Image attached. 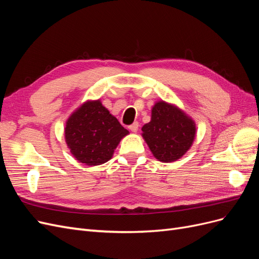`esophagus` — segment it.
<instances>
[{
  "label": "esophagus",
  "mask_w": 259,
  "mask_h": 259,
  "mask_svg": "<svg viewBox=\"0 0 259 259\" xmlns=\"http://www.w3.org/2000/svg\"><path fill=\"white\" fill-rule=\"evenodd\" d=\"M138 126H139L138 123H137V122H134V123H133V124H131V125H130L128 128H130V130L133 132V133H136V132L138 131Z\"/></svg>",
  "instance_id": "obj_1"
}]
</instances>
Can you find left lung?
<instances>
[{
    "label": "left lung",
    "instance_id": "obj_1",
    "mask_svg": "<svg viewBox=\"0 0 259 259\" xmlns=\"http://www.w3.org/2000/svg\"><path fill=\"white\" fill-rule=\"evenodd\" d=\"M142 131L155 158L173 162L189 150L195 136V124L177 107L159 101L152 108L151 121Z\"/></svg>",
    "mask_w": 259,
    "mask_h": 259
}]
</instances>
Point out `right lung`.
Wrapping results in <instances>:
<instances>
[{
  "label": "right lung",
  "instance_id": "1",
  "mask_svg": "<svg viewBox=\"0 0 259 259\" xmlns=\"http://www.w3.org/2000/svg\"><path fill=\"white\" fill-rule=\"evenodd\" d=\"M128 134L120 122L101 105L88 101L69 117L65 136L74 158L86 165H99L112 158L120 140Z\"/></svg>",
  "mask_w": 259,
  "mask_h": 259
}]
</instances>
